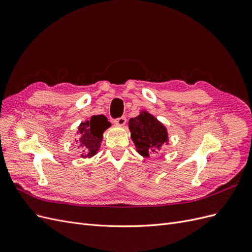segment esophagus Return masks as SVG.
Listing matches in <instances>:
<instances>
[{
	"label": "esophagus",
	"instance_id": "1",
	"mask_svg": "<svg viewBox=\"0 0 252 252\" xmlns=\"http://www.w3.org/2000/svg\"><path fill=\"white\" fill-rule=\"evenodd\" d=\"M113 122H114V124L118 125V126H124L126 124V118L121 117L119 119H116Z\"/></svg>",
	"mask_w": 252,
	"mask_h": 252
}]
</instances>
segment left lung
Here are the masks:
<instances>
[{
    "label": "left lung",
    "mask_w": 252,
    "mask_h": 252,
    "mask_svg": "<svg viewBox=\"0 0 252 252\" xmlns=\"http://www.w3.org/2000/svg\"><path fill=\"white\" fill-rule=\"evenodd\" d=\"M128 124L136 151L144 158L155 152L158 154L162 145L168 143L166 127L147 111L144 110L138 117L130 119Z\"/></svg>",
    "instance_id": "8db88e82"
}]
</instances>
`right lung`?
<instances>
[{
	"mask_svg": "<svg viewBox=\"0 0 252 252\" xmlns=\"http://www.w3.org/2000/svg\"><path fill=\"white\" fill-rule=\"evenodd\" d=\"M111 124L103 114L93 116L82 122L78 128V149L82 158H91L96 155L103 140V133Z\"/></svg>",
	"mask_w": 252,
	"mask_h": 252,
	"instance_id": "right-lung-1",
	"label": "right lung"
}]
</instances>
